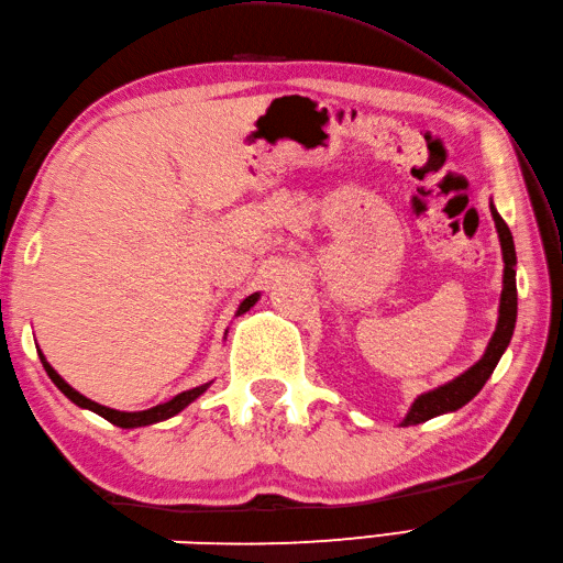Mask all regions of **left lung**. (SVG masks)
Listing matches in <instances>:
<instances>
[{"label": "left lung", "instance_id": "8db88e82", "mask_svg": "<svg viewBox=\"0 0 563 563\" xmlns=\"http://www.w3.org/2000/svg\"><path fill=\"white\" fill-rule=\"evenodd\" d=\"M488 210H492V218L496 222L500 254H504V290H500L498 321H496L494 336L488 339L484 355L470 369H464L462 375L445 382V385L418 394L413 404L409 406V411H406V416L401 418L399 426L426 423V421H430V418L442 416V413H452V411L462 409L464 404H470L476 397V394L482 391V387L486 385V379L494 375L500 355L506 353L508 343L512 339V331H516V319H518V288H516L518 256H516V244H512V234L508 230V224L504 222V218L498 214L494 200L488 202Z\"/></svg>", "mask_w": 563, "mask_h": 563}]
</instances>
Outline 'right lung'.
<instances>
[{
  "instance_id": "obj_1",
  "label": "right lung",
  "mask_w": 563,
  "mask_h": 563,
  "mask_svg": "<svg viewBox=\"0 0 563 563\" xmlns=\"http://www.w3.org/2000/svg\"><path fill=\"white\" fill-rule=\"evenodd\" d=\"M258 300H261V292H254V295L244 297V300L239 302L234 317L246 314L249 309L254 307ZM224 339H227V331H224ZM38 357H41V363H43V367H45L47 377H51V379L55 382V387H57L59 391H63L71 404H77L79 409H89V411H93V413H99L101 418H106V421L118 426V428H142V426L162 423V421H166V418H174L176 413H181L188 404H194V401L200 397V394H206L208 387L212 385V379H210V382H206V385H198V387H194V389H186V391H181V394H176L174 399L164 401V404H157V406H152V409H145V411H118V409H111V406H103V404H99V401H91V399L84 397V394H79L75 387H69L67 382L57 375V369L45 361V355H43L41 349H38Z\"/></svg>"
}]
</instances>
